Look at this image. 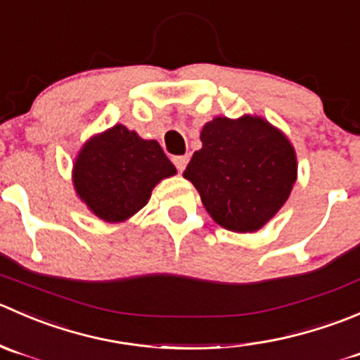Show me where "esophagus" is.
<instances>
[{
    "mask_svg": "<svg viewBox=\"0 0 360 360\" xmlns=\"http://www.w3.org/2000/svg\"><path fill=\"white\" fill-rule=\"evenodd\" d=\"M173 162H175L176 169H179V172L181 173L185 169V166H187L188 158H187V155H176V158H173Z\"/></svg>",
    "mask_w": 360,
    "mask_h": 360,
    "instance_id": "obj_1",
    "label": "esophagus"
}]
</instances>
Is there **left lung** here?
<instances>
[{
  "label": "left lung",
  "mask_w": 360,
  "mask_h": 360,
  "mask_svg": "<svg viewBox=\"0 0 360 360\" xmlns=\"http://www.w3.org/2000/svg\"><path fill=\"white\" fill-rule=\"evenodd\" d=\"M184 179L198 188L206 212L224 229L254 233L289 199L297 158L289 138L259 115L215 117L201 129Z\"/></svg>",
  "instance_id": "left-lung-1"
}]
</instances>
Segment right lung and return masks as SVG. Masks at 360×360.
<instances>
[{"mask_svg": "<svg viewBox=\"0 0 360 360\" xmlns=\"http://www.w3.org/2000/svg\"><path fill=\"white\" fill-rule=\"evenodd\" d=\"M176 175L161 145L115 124L82 145L73 162V187L98 219L115 224L131 219L150 199L161 180Z\"/></svg>", "mask_w": 360, "mask_h": 360, "instance_id": "right-lung-1", "label": "right lung"}]
</instances>
